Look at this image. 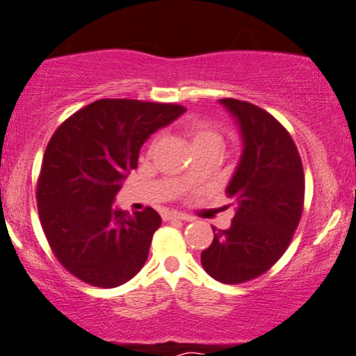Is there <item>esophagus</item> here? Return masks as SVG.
<instances>
[{"mask_svg":"<svg viewBox=\"0 0 356 356\" xmlns=\"http://www.w3.org/2000/svg\"><path fill=\"white\" fill-rule=\"evenodd\" d=\"M165 220H189V217L184 216V213H179V212H165L163 216Z\"/></svg>","mask_w":356,"mask_h":356,"instance_id":"34e87169","label":"esophagus"}]
</instances>
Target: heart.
<instances>
[{"instance_id": "obj_1", "label": "heart", "mask_w": 356, "mask_h": 356, "mask_svg": "<svg viewBox=\"0 0 356 356\" xmlns=\"http://www.w3.org/2000/svg\"><path fill=\"white\" fill-rule=\"evenodd\" d=\"M188 134L193 140V145L207 143V140H220V136H218L211 126H207L206 123H201V121L189 124Z\"/></svg>"}]
</instances>
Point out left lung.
Listing matches in <instances>:
<instances>
[{
	"label": "left lung",
	"instance_id": "8db88e82",
	"mask_svg": "<svg viewBox=\"0 0 356 356\" xmlns=\"http://www.w3.org/2000/svg\"><path fill=\"white\" fill-rule=\"evenodd\" d=\"M241 134V157L227 186L235 217L213 230L201 264L222 284H241L269 270L289 248L305 201L298 149L284 126L259 106L220 99Z\"/></svg>",
	"mask_w": 356,
	"mask_h": 356
}]
</instances>
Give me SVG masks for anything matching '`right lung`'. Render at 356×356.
Listing matches in <instances>:
<instances>
[{"label": "right lung", "instance_id": "obj_1", "mask_svg": "<svg viewBox=\"0 0 356 356\" xmlns=\"http://www.w3.org/2000/svg\"><path fill=\"white\" fill-rule=\"evenodd\" d=\"M184 111L173 104L102 99L55 131L38 177V216L58 261L79 280L115 289L143 269L162 218L152 207L129 216L113 201L150 134Z\"/></svg>", "mask_w": 356, "mask_h": 356}]
</instances>
